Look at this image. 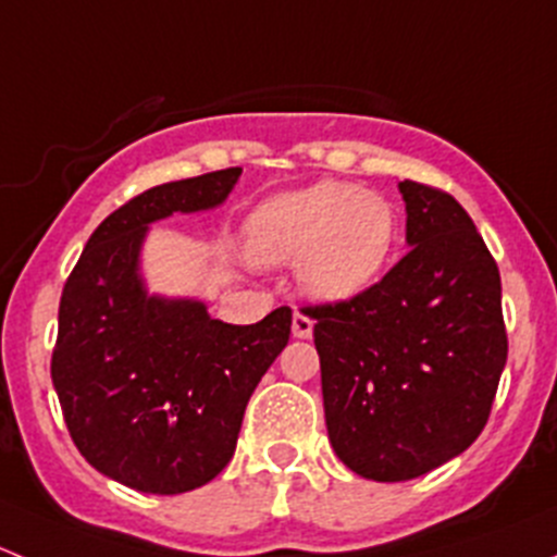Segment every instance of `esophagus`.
Instances as JSON below:
<instances>
[{
  "label": "esophagus",
  "mask_w": 557,
  "mask_h": 557,
  "mask_svg": "<svg viewBox=\"0 0 557 557\" xmlns=\"http://www.w3.org/2000/svg\"><path fill=\"white\" fill-rule=\"evenodd\" d=\"M312 318L310 314H305V312H299L296 310L294 312V336L296 339H310L312 336Z\"/></svg>",
  "instance_id": "esophagus-1"
}]
</instances>
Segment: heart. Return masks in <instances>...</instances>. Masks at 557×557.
<instances>
[{
    "label": "heart",
    "instance_id": "b5f03b06",
    "mask_svg": "<svg viewBox=\"0 0 557 557\" xmlns=\"http://www.w3.org/2000/svg\"><path fill=\"white\" fill-rule=\"evenodd\" d=\"M393 243L396 212L385 196L334 180L272 196L245 223L247 258L261 267L299 261L301 288L320 301L367 290Z\"/></svg>",
    "mask_w": 557,
    "mask_h": 557
}]
</instances>
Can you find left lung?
I'll list each match as a JSON object with an SVG mask.
<instances>
[{
  "label": "left lung",
  "instance_id": "1",
  "mask_svg": "<svg viewBox=\"0 0 557 557\" xmlns=\"http://www.w3.org/2000/svg\"><path fill=\"white\" fill-rule=\"evenodd\" d=\"M409 252L372 288L307 307L325 429L356 474H429L485 429L507 363L502 274L450 194L404 180Z\"/></svg>",
  "mask_w": 557,
  "mask_h": 557
}]
</instances>
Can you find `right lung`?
Instances as JSON below:
<instances>
[{"label": "right lung", "instance_id": "1", "mask_svg": "<svg viewBox=\"0 0 557 557\" xmlns=\"http://www.w3.org/2000/svg\"><path fill=\"white\" fill-rule=\"evenodd\" d=\"M239 166L174 180L99 223L59 305L50 377L83 458L143 493L194 491L232 460L245 407L290 336V310L252 325L196 299L150 296L139 250L150 223L223 205Z\"/></svg>", "mask_w": 557, "mask_h": 557}]
</instances>
